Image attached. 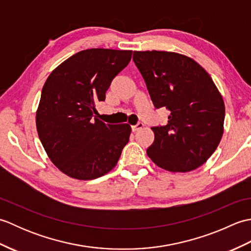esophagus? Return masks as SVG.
Returning <instances> with one entry per match:
<instances>
[{"label": "esophagus", "mask_w": 251, "mask_h": 251, "mask_svg": "<svg viewBox=\"0 0 251 251\" xmlns=\"http://www.w3.org/2000/svg\"><path fill=\"white\" fill-rule=\"evenodd\" d=\"M143 123H138L137 125H135V126H131V130L134 131V132H136V131H138V130H140V129H142L143 128Z\"/></svg>", "instance_id": "34e87169"}]
</instances>
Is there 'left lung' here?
Here are the masks:
<instances>
[{
    "label": "left lung",
    "instance_id": "obj_1",
    "mask_svg": "<svg viewBox=\"0 0 251 251\" xmlns=\"http://www.w3.org/2000/svg\"><path fill=\"white\" fill-rule=\"evenodd\" d=\"M155 108L169 110L165 126L152 127L147 154L172 173H188L207 162L225 131L226 106L209 74L192 58L174 51H134Z\"/></svg>",
    "mask_w": 251,
    "mask_h": 251
}]
</instances>
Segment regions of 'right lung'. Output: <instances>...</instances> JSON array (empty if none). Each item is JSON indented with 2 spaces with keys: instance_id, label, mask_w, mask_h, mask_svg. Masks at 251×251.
<instances>
[{
  "instance_id": "1",
  "label": "right lung",
  "mask_w": 251,
  "mask_h": 251,
  "mask_svg": "<svg viewBox=\"0 0 251 251\" xmlns=\"http://www.w3.org/2000/svg\"><path fill=\"white\" fill-rule=\"evenodd\" d=\"M132 50L90 49L60 63L47 77L36 110V130L52 164L76 180L104 176L119 162L129 140L128 124H104L96 103L117 74L128 65Z\"/></svg>"
}]
</instances>
